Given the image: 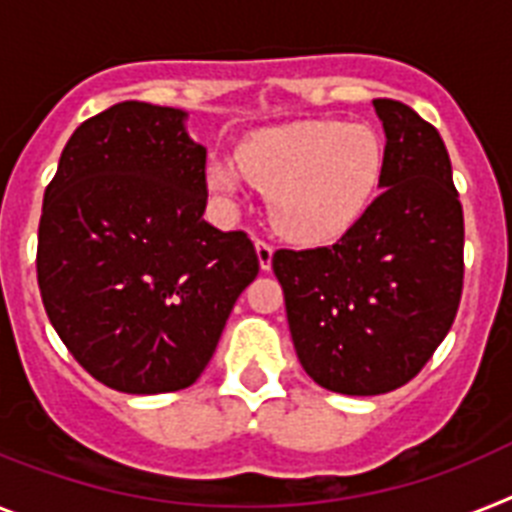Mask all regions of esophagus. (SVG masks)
<instances>
[{
  "label": "esophagus",
  "mask_w": 512,
  "mask_h": 512,
  "mask_svg": "<svg viewBox=\"0 0 512 512\" xmlns=\"http://www.w3.org/2000/svg\"><path fill=\"white\" fill-rule=\"evenodd\" d=\"M255 249H257V260H260V268L270 270V265H273V252H276V247H273L270 242H265V239H257Z\"/></svg>",
  "instance_id": "obj_1"
}]
</instances>
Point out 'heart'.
<instances>
[{
    "label": "heart",
    "instance_id": "b5f03b06",
    "mask_svg": "<svg viewBox=\"0 0 512 512\" xmlns=\"http://www.w3.org/2000/svg\"><path fill=\"white\" fill-rule=\"evenodd\" d=\"M388 148L369 124L333 119L283 124L244 137L234 161L208 166L210 190L242 192L244 179L268 195L273 223L296 242H330L372 205Z\"/></svg>",
    "mask_w": 512,
    "mask_h": 512
}]
</instances>
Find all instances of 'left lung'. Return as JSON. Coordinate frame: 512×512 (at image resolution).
I'll list each match as a JSON object with an SVG mask.
<instances>
[{"instance_id":"1","label":"left lung","mask_w":512,"mask_h":512,"mask_svg":"<svg viewBox=\"0 0 512 512\" xmlns=\"http://www.w3.org/2000/svg\"><path fill=\"white\" fill-rule=\"evenodd\" d=\"M372 103L388 137L382 192L333 247L273 255L296 356L343 395L414 380L463 291V208L440 132L406 103Z\"/></svg>"}]
</instances>
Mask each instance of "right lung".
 <instances>
[{"instance_id":"add662e5","label":"right lung","mask_w":512,"mask_h":512,"mask_svg":"<svg viewBox=\"0 0 512 512\" xmlns=\"http://www.w3.org/2000/svg\"><path fill=\"white\" fill-rule=\"evenodd\" d=\"M184 111L124 101L67 140L38 223V289L77 364L132 395L190 388L260 260L218 231Z\"/></svg>"}]
</instances>
